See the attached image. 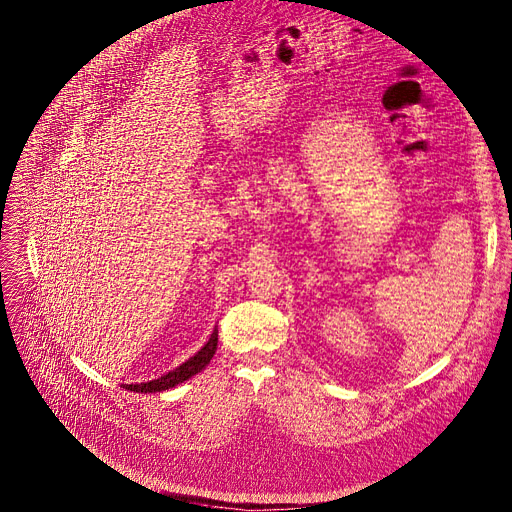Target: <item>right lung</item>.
<instances>
[{
    "instance_id": "right-lung-1",
    "label": "right lung",
    "mask_w": 512,
    "mask_h": 512,
    "mask_svg": "<svg viewBox=\"0 0 512 512\" xmlns=\"http://www.w3.org/2000/svg\"><path fill=\"white\" fill-rule=\"evenodd\" d=\"M216 348H218V329H214V333L208 339V344L203 346L195 356H191L187 362H183L181 366L162 374V377H158L154 381L131 383V385H123V387L127 391H133V393H160V391H166V389H173V387L185 383L187 379H191L193 374H197V372L206 368L210 364V360L214 358Z\"/></svg>"
}]
</instances>
